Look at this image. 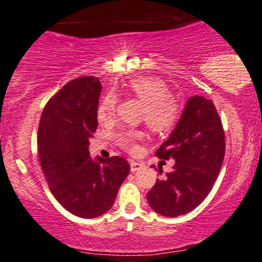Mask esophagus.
<instances>
[{
	"label": "esophagus",
	"mask_w": 262,
	"mask_h": 262,
	"mask_svg": "<svg viewBox=\"0 0 262 262\" xmlns=\"http://www.w3.org/2000/svg\"><path fill=\"white\" fill-rule=\"evenodd\" d=\"M129 164H130V170H132V171H133V172L137 171L139 167L144 166V163H141V162H134V160H130V162H129Z\"/></svg>",
	"instance_id": "obj_1"
}]
</instances>
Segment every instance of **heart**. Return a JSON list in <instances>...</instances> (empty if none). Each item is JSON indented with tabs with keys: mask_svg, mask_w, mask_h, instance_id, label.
Segmentation results:
<instances>
[{
	"mask_svg": "<svg viewBox=\"0 0 262 262\" xmlns=\"http://www.w3.org/2000/svg\"><path fill=\"white\" fill-rule=\"evenodd\" d=\"M129 92L145 104L142 120L153 133L165 134L175 127L179 121L180 111L169 86L163 80L145 76L132 80L128 85ZM116 106V96L107 93L100 100L97 117L99 121L107 120L114 114ZM141 133L133 129H123L116 134V141L125 151L134 153L137 151V140Z\"/></svg>",
	"mask_w": 262,
	"mask_h": 262,
	"instance_id": "1",
	"label": "heart"
}]
</instances>
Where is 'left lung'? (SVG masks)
Here are the masks:
<instances>
[{
    "label": "left lung",
    "instance_id": "8db88e82",
    "mask_svg": "<svg viewBox=\"0 0 262 262\" xmlns=\"http://www.w3.org/2000/svg\"><path fill=\"white\" fill-rule=\"evenodd\" d=\"M224 155V129L213 102L191 97L170 138L156 152L158 158L176 163L147 193L152 210L165 217L193 211L213 187Z\"/></svg>",
    "mask_w": 262,
    "mask_h": 262
}]
</instances>
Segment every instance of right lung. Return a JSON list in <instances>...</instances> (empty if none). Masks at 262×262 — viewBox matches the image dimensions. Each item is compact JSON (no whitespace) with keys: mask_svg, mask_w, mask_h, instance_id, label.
<instances>
[{"mask_svg":"<svg viewBox=\"0 0 262 262\" xmlns=\"http://www.w3.org/2000/svg\"><path fill=\"white\" fill-rule=\"evenodd\" d=\"M100 91L102 83L95 76L72 80L47 103L38 127V156L49 188L66 210L80 218L109 211L130 171L121 157H90Z\"/></svg>","mask_w":262,"mask_h":262,"instance_id":"1","label":"right lung"}]
</instances>
